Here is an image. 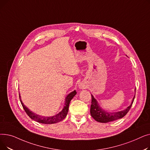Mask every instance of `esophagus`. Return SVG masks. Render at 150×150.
<instances>
[{"label": "esophagus", "mask_w": 150, "mask_h": 150, "mask_svg": "<svg viewBox=\"0 0 150 150\" xmlns=\"http://www.w3.org/2000/svg\"><path fill=\"white\" fill-rule=\"evenodd\" d=\"M79 88H80V89H83L84 86H83V85H82V84H80V86H79Z\"/></svg>", "instance_id": "34e87169"}]
</instances>
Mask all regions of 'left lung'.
<instances>
[{"mask_svg": "<svg viewBox=\"0 0 150 150\" xmlns=\"http://www.w3.org/2000/svg\"><path fill=\"white\" fill-rule=\"evenodd\" d=\"M136 92V89H135ZM92 102L91 106V115L93 118L94 120L101 123H108L109 122H112L118 119H120L123 118L126 114H127L133 103L134 100L135 98V95L132 98V102L131 105L127 107L126 109L123 110V111L115 112H109L105 111L102 109L98 105L97 100L93 97L92 95Z\"/></svg>", "mask_w": 150, "mask_h": 150, "instance_id": "left-lung-1", "label": "left lung"}]
</instances>
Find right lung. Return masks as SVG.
I'll list each match as a JSON object with an SVG mask.
<instances>
[{
  "label": "right lung",
  "mask_w": 150,
  "mask_h": 150,
  "mask_svg": "<svg viewBox=\"0 0 150 150\" xmlns=\"http://www.w3.org/2000/svg\"><path fill=\"white\" fill-rule=\"evenodd\" d=\"M76 92L75 90L72 92H70L69 94H68V96L66 98L65 105H64V108H63V109H62V111L61 112H59L58 114H57V115L51 116V117L41 116V115H39L33 112L32 111H31L28 108H27L22 103V101L21 98L20 94H19V98H20L21 103L22 104L23 108L24 109L25 112L31 118V119L34 120L39 123H41L53 124V123H58V122L62 120L66 117L68 111H69V106L70 102L71 100H72L74 98V97L76 95Z\"/></svg>",
  "instance_id": "right-lung-1"
}]
</instances>
